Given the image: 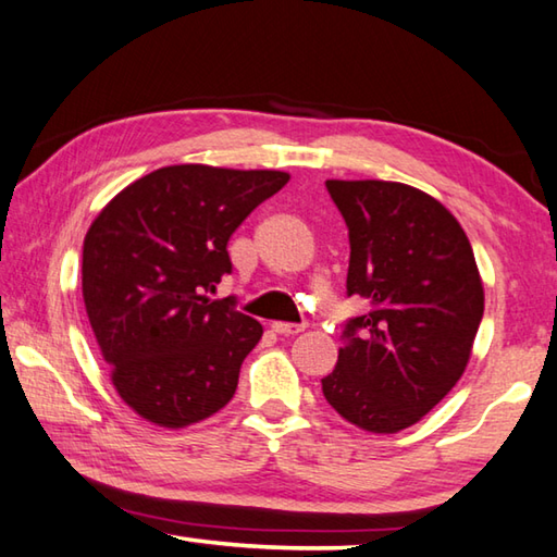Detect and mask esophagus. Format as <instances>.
I'll list each match as a JSON object with an SVG mask.
<instances>
[{
	"label": "esophagus",
	"mask_w": 557,
	"mask_h": 557,
	"mask_svg": "<svg viewBox=\"0 0 557 557\" xmlns=\"http://www.w3.org/2000/svg\"><path fill=\"white\" fill-rule=\"evenodd\" d=\"M305 323H285V321H275L272 323V331L280 333V336H297V333L305 331Z\"/></svg>",
	"instance_id": "obj_1"
}]
</instances>
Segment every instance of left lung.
<instances>
[{
  "label": "left lung",
  "instance_id": "obj_1",
  "mask_svg": "<svg viewBox=\"0 0 557 557\" xmlns=\"http://www.w3.org/2000/svg\"><path fill=\"white\" fill-rule=\"evenodd\" d=\"M348 226V297L370 311L343 323L323 397L372 433L409 429L460 380L478 336L484 292L450 211L401 182L326 180Z\"/></svg>",
  "mask_w": 557,
  "mask_h": 557
}]
</instances>
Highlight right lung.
I'll use <instances>...</instances> for the list:
<instances>
[{"label": "right lung", "mask_w": 557, "mask_h": 557, "mask_svg": "<svg viewBox=\"0 0 557 557\" xmlns=\"http://www.w3.org/2000/svg\"><path fill=\"white\" fill-rule=\"evenodd\" d=\"M277 170L170 165L121 189L85 236L83 297L111 382L131 409L182 429L226 407L262 326L236 299L228 238L287 185Z\"/></svg>", "instance_id": "obj_1"}]
</instances>
